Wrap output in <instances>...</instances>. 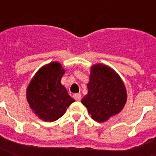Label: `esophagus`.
Wrapping results in <instances>:
<instances>
[{"instance_id":"esophagus-1","label":"esophagus","mask_w":156,"mask_h":156,"mask_svg":"<svg viewBox=\"0 0 156 156\" xmlns=\"http://www.w3.org/2000/svg\"><path fill=\"white\" fill-rule=\"evenodd\" d=\"M73 97L75 100H77V101H79V100H81V94H79V93L74 94V95H73Z\"/></svg>"}]
</instances>
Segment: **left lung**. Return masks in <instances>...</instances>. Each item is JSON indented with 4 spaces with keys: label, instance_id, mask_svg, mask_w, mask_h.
Returning <instances> with one entry per match:
<instances>
[{
    "label": "left lung",
    "instance_id": "obj_1",
    "mask_svg": "<svg viewBox=\"0 0 156 156\" xmlns=\"http://www.w3.org/2000/svg\"><path fill=\"white\" fill-rule=\"evenodd\" d=\"M87 89L81 102L91 118L100 123L120 113L127 101L126 88L121 78L104 64L91 66Z\"/></svg>",
    "mask_w": 156,
    "mask_h": 156
}]
</instances>
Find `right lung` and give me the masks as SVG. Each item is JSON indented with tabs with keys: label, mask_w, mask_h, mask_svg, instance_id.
<instances>
[{
	"label": "right lung",
	"mask_w": 156,
	"mask_h": 156,
	"mask_svg": "<svg viewBox=\"0 0 156 156\" xmlns=\"http://www.w3.org/2000/svg\"><path fill=\"white\" fill-rule=\"evenodd\" d=\"M65 72L61 63L50 62L42 66L28 84L27 102L35 116L42 121H56L75 101L61 83Z\"/></svg>",
	"instance_id": "right-lung-1"
}]
</instances>
